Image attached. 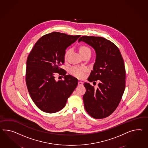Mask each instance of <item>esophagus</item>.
<instances>
[{
    "label": "esophagus",
    "mask_w": 148,
    "mask_h": 148,
    "mask_svg": "<svg viewBox=\"0 0 148 148\" xmlns=\"http://www.w3.org/2000/svg\"><path fill=\"white\" fill-rule=\"evenodd\" d=\"M78 85L79 86H83V83L82 82H81V81H79L78 82Z\"/></svg>",
    "instance_id": "1"
}]
</instances>
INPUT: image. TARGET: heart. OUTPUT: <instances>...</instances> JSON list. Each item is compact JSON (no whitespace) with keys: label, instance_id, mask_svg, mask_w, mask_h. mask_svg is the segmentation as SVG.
I'll list each match as a JSON object with an SVG mask.
<instances>
[{"label":"heart","instance_id":"heart-1","mask_svg":"<svg viewBox=\"0 0 148 148\" xmlns=\"http://www.w3.org/2000/svg\"><path fill=\"white\" fill-rule=\"evenodd\" d=\"M79 53L80 55H82L83 53H91V49L86 46H80L79 47ZM71 51V49H68L66 50L64 53L65 59H66L69 53ZM86 68L84 67H80L77 66H73L70 69V72L72 74V75L75 76L77 78H83L85 76V72L86 71Z\"/></svg>","mask_w":148,"mask_h":148}]
</instances>
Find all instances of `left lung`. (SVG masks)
Listing matches in <instances>:
<instances>
[{
	"mask_svg": "<svg viewBox=\"0 0 148 148\" xmlns=\"http://www.w3.org/2000/svg\"><path fill=\"white\" fill-rule=\"evenodd\" d=\"M80 41L95 50V62L87 80L99 82L97 89L88 83L84 84L86 90L83 95L85 109L95 119L106 118L116 110L125 89L124 61L118 47L106 38L83 36Z\"/></svg>",
	"mask_w": 148,
	"mask_h": 148,
	"instance_id": "8db88e82",
	"label": "left lung"
}]
</instances>
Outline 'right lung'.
<instances>
[{"mask_svg": "<svg viewBox=\"0 0 148 148\" xmlns=\"http://www.w3.org/2000/svg\"><path fill=\"white\" fill-rule=\"evenodd\" d=\"M80 35L53 32L43 35L35 44L27 60L26 82L35 104L48 113L63 109L75 90L78 79L60 66L64 63L65 50ZM56 73L64 76V81H56Z\"/></svg>", "mask_w": 148, "mask_h": 148, "instance_id": "add662e5", "label": "right lung"}]
</instances>
